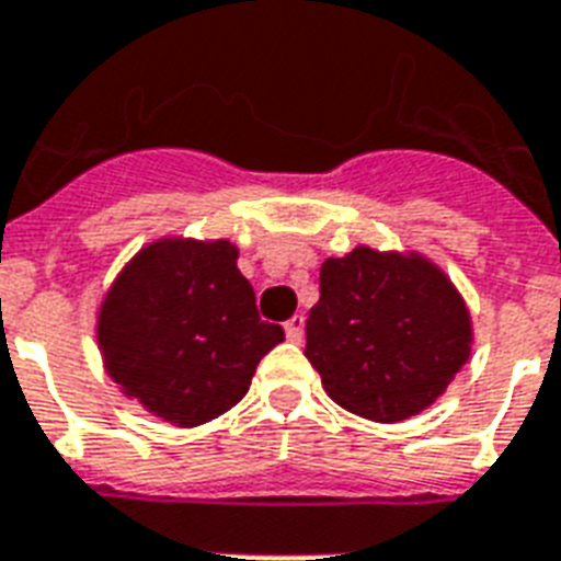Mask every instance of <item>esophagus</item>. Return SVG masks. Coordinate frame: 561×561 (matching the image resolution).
<instances>
[{
  "instance_id": "esophagus-1",
  "label": "esophagus",
  "mask_w": 561,
  "mask_h": 561,
  "mask_svg": "<svg viewBox=\"0 0 561 561\" xmlns=\"http://www.w3.org/2000/svg\"><path fill=\"white\" fill-rule=\"evenodd\" d=\"M285 334H288L290 343H302V336H305V317H302V313H294V317L285 322Z\"/></svg>"
}]
</instances>
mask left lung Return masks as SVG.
Here are the masks:
<instances>
[{
    "mask_svg": "<svg viewBox=\"0 0 561 561\" xmlns=\"http://www.w3.org/2000/svg\"><path fill=\"white\" fill-rule=\"evenodd\" d=\"M305 334L328 394L380 423L435 403L470 357V313L453 282L421 256L371 248L322 265Z\"/></svg>",
    "mask_w": 561,
    "mask_h": 561,
    "instance_id": "obj_1",
    "label": "left lung"
}]
</instances>
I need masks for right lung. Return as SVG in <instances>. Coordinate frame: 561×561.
Returning <instances> with one entry per match:
<instances>
[{"label": "right lung", "instance_id": "right-lung-1", "mask_svg": "<svg viewBox=\"0 0 561 561\" xmlns=\"http://www.w3.org/2000/svg\"><path fill=\"white\" fill-rule=\"evenodd\" d=\"M230 241H158L117 276L100 308V348L129 398L178 426L233 409L285 331L256 311Z\"/></svg>", "mask_w": 561, "mask_h": 561}]
</instances>
